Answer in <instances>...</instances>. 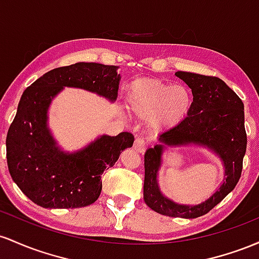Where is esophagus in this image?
I'll return each instance as SVG.
<instances>
[{"mask_svg":"<svg viewBox=\"0 0 259 259\" xmlns=\"http://www.w3.org/2000/svg\"><path fill=\"white\" fill-rule=\"evenodd\" d=\"M145 148H147V143L143 138H137L135 141V144H133V149L139 154H143L145 152Z\"/></svg>","mask_w":259,"mask_h":259,"instance_id":"esophagus-1","label":"esophagus"}]
</instances>
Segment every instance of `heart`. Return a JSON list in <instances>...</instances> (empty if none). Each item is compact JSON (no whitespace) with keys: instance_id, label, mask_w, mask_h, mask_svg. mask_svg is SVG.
<instances>
[{"instance_id":"heart-1","label":"heart","mask_w":259,"mask_h":259,"mask_svg":"<svg viewBox=\"0 0 259 259\" xmlns=\"http://www.w3.org/2000/svg\"><path fill=\"white\" fill-rule=\"evenodd\" d=\"M127 106L132 114L148 118L154 133L172 130L182 123L192 106V93L187 87L153 78H139L127 88Z\"/></svg>"}]
</instances>
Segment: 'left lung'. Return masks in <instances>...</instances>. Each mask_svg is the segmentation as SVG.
<instances>
[{
	"label": "left lung",
	"mask_w": 259,
	"mask_h": 259,
	"mask_svg": "<svg viewBox=\"0 0 259 259\" xmlns=\"http://www.w3.org/2000/svg\"><path fill=\"white\" fill-rule=\"evenodd\" d=\"M175 75L192 91V106L182 123L159 136V143L145 152L143 198L162 215L194 219L219 204L239 182L247 147L245 110L242 100L220 78L182 71ZM191 145L216 154L224 166V181L199 205H181L161 192L157 177L167 147Z\"/></svg>",
	"instance_id": "obj_1"
}]
</instances>
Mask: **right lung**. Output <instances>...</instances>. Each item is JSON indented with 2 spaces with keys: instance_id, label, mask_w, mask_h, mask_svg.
<instances>
[{
  "instance_id": "1",
  "label": "right lung",
  "mask_w": 259,
  "mask_h": 259,
  "mask_svg": "<svg viewBox=\"0 0 259 259\" xmlns=\"http://www.w3.org/2000/svg\"><path fill=\"white\" fill-rule=\"evenodd\" d=\"M117 69L78 62L51 69L23 92L6 139L7 164L13 181L35 204L50 209L93 204L100 196L104 171L133 145V135L121 132L112 137L99 136L82 149L66 152L49 127L51 103L66 87L115 103L121 80Z\"/></svg>"
}]
</instances>
